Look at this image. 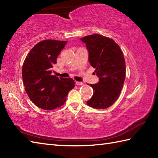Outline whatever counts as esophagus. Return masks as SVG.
<instances>
[{"instance_id": "1", "label": "esophagus", "mask_w": 158, "mask_h": 158, "mask_svg": "<svg viewBox=\"0 0 158 158\" xmlns=\"http://www.w3.org/2000/svg\"><path fill=\"white\" fill-rule=\"evenodd\" d=\"M76 85H83V82H79V81H76L75 82Z\"/></svg>"}]
</instances>
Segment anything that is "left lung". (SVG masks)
I'll return each instance as SVG.
<instances>
[{
  "mask_svg": "<svg viewBox=\"0 0 158 158\" xmlns=\"http://www.w3.org/2000/svg\"><path fill=\"white\" fill-rule=\"evenodd\" d=\"M89 52V62L99 77V82L90 84L93 96L87 101L94 109H104L118 99L126 77V62L119 46L113 39L94 34L81 39Z\"/></svg>",
  "mask_w": 158,
  "mask_h": 158,
  "instance_id": "8db88e82",
  "label": "left lung"
}]
</instances>
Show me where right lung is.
<instances>
[{
    "mask_svg": "<svg viewBox=\"0 0 158 158\" xmlns=\"http://www.w3.org/2000/svg\"><path fill=\"white\" fill-rule=\"evenodd\" d=\"M66 43L52 39L40 41L23 62L22 79L25 90L31 101L42 109L61 107L70 90L75 88L73 79L52 75V68Z\"/></svg>",
    "mask_w": 158,
    "mask_h": 158,
    "instance_id": "obj_1",
    "label": "right lung"
}]
</instances>
